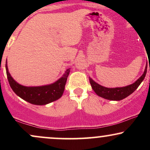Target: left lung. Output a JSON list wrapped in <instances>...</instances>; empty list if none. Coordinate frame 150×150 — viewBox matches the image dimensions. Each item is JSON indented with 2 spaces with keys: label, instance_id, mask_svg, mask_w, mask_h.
I'll return each instance as SVG.
<instances>
[{
  "label": "left lung",
  "instance_id": "8db88e82",
  "mask_svg": "<svg viewBox=\"0 0 150 150\" xmlns=\"http://www.w3.org/2000/svg\"><path fill=\"white\" fill-rule=\"evenodd\" d=\"M147 64L146 65L143 74L138 80H136L134 83L131 84V85L125 86V87H115V88L105 87L104 86H101L99 84L97 83L91 77H89V82H90L92 89L98 96L104 98V99H108V100L120 101L128 97L137 89L145 77L146 73H147Z\"/></svg>",
  "mask_w": 150,
  "mask_h": 150
}]
</instances>
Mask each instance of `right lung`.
Listing matches in <instances>:
<instances>
[{"label": "right lung", "instance_id": "right-lung-1", "mask_svg": "<svg viewBox=\"0 0 150 150\" xmlns=\"http://www.w3.org/2000/svg\"><path fill=\"white\" fill-rule=\"evenodd\" d=\"M6 69L8 82L13 92L22 99L34 105H46L60 99L64 92L67 78L70 72V68L67 69L61 78L49 85L27 87L18 83L10 75L7 61Z\"/></svg>", "mask_w": 150, "mask_h": 150}]
</instances>
